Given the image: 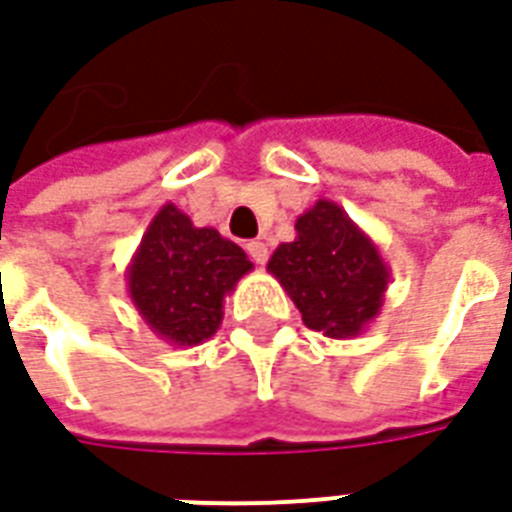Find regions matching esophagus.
<instances>
[{
  "instance_id": "esophagus-1",
  "label": "esophagus",
  "mask_w": 512,
  "mask_h": 512,
  "mask_svg": "<svg viewBox=\"0 0 512 512\" xmlns=\"http://www.w3.org/2000/svg\"><path fill=\"white\" fill-rule=\"evenodd\" d=\"M245 251H248V256H251L256 264H264L267 261V256H270V251H267V245L259 240H251L248 245H245Z\"/></svg>"
}]
</instances>
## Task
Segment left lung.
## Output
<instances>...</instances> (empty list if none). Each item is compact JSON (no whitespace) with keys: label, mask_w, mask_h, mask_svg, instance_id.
<instances>
[{"label":"left lung","mask_w":512,"mask_h":512,"mask_svg":"<svg viewBox=\"0 0 512 512\" xmlns=\"http://www.w3.org/2000/svg\"><path fill=\"white\" fill-rule=\"evenodd\" d=\"M297 237L267 261L305 327L346 341L365 333L384 305L390 267L376 242L335 201L319 199L294 223Z\"/></svg>","instance_id":"obj_1"}]
</instances>
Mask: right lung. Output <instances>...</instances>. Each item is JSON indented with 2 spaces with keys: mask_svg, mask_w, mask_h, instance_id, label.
Masks as SVG:
<instances>
[{
  "mask_svg": "<svg viewBox=\"0 0 512 512\" xmlns=\"http://www.w3.org/2000/svg\"><path fill=\"white\" fill-rule=\"evenodd\" d=\"M251 270L237 242L193 226L169 201L149 220L125 281L138 316L160 341L199 346L218 333L223 302Z\"/></svg>",
  "mask_w": 512,
  "mask_h": 512,
  "instance_id": "add662e5",
  "label": "right lung"
}]
</instances>
